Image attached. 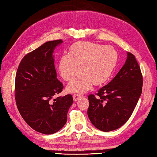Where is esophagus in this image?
I'll list each match as a JSON object with an SVG mask.
<instances>
[{"mask_svg":"<svg viewBox=\"0 0 157 157\" xmlns=\"http://www.w3.org/2000/svg\"><path fill=\"white\" fill-rule=\"evenodd\" d=\"M83 95L82 94H73V101H78V98L79 97H81V96H82Z\"/></svg>","mask_w":157,"mask_h":157,"instance_id":"1","label":"esophagus"}]
</instances>
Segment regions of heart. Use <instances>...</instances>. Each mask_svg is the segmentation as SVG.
I'll use <instances>...</instances> for the list:
<instances>
[{"mask_svg":"<svg viewBox=\"0 0 157 157\" xmlns=\"http://www.w3.org/2000/svg\"><path fill=\"white\" fill-rule=\"evenodd\" d=\"M118 55L111 46L92 42H79L73 44L70 54L60 58L59 71L65 81H71L81 70L78 78L67 86L70 92H84L92 85H101L107 80L117 61Z\"/></svg>","mask_w":157,"mask_h":157,"instance_id":"heart-1","label":"heart"}]
</instances>
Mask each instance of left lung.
I'll return each instance as SVG.
<instances>
[{
  "instance_id": "obj_1",
  "label": "left lung",
  "mask_w": 157,
  "mask_h": 157,
  "mask_svg": "<svg viewBox=\"0 0 157 157\" xmlns=\"http://www.w3.org/2000/svg\"><path fill=\"white\" fill-rule=\"evenodd\" d=\"M143 78L135 56L128 52L126 61L107 85L88 96V116L102 132L119 128L131 117L142 94Z\"/></svg>"
}]
</instances>
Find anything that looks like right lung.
Listing matches in <instances>:
<instances>
[{
    "label": "right lung",
    "instance_id": "add662e5",
    "mask_svg": "<svg viewBox=\"0 0 157 157\" xmlns=\"http://www.w3.org/2000/svg\"><path fill=\"white\" fill-rule=\"evenodd\" d=\"M62 40L48 41L24 56L17 71L15 98L19 112L35 131L52 134L67 122L73 103L71 94L54 96L62 92L63 85L56 78L52 53Z\"/></svg>",
    "mask_w": 157,
    "mask_h": 157
}]
</instances>
